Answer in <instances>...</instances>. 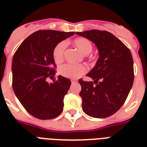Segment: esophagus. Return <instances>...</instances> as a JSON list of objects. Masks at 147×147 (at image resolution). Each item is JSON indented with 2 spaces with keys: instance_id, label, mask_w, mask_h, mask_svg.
<instances>
[{
  "instance_id": "34e87169",
  "label": "esophagus",
  "mask_w": 147,
  "mask_h": 147,
  "mask_svg": "<svg viewBox=\"0 0 147 147\" xmlns=\"http://www.w3.org/2000/svg\"><path fill=\"white\" fill-rule=\"evenodd\" d=\"M77 82V81H74V80H73V81H71V83H72V84H75V83H76Z\"/></svg>"
}]
</instances>
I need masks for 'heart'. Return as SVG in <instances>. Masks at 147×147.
Listing matches in <instances>:
<instances>
[{"instance_id": "b5f03b06", "label": "heart", "mask_w": 147, "mask_h": 147, "mask_svg": "<svg viewBox=\"0 0 147 147\" xmlns=\"http://www.w3.org/2000/svg\"><path fill=\"white\" fill-rule=\"evenodd\" d=\"M74 43L82 52L85 55L91 52L93 50V45L91 42L86 38H76L74 40ZM66 48V42H61L58 44L53 51V57L56 63H59L63 59L65 50ZM87 71V67L83 64L75 65L71 63H67L59 67V74L62 76L70 79H77L82 75L85 74Z\"/></svg>"}]
</instances>
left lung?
I'll return each mask as SVG.
<instances>
[{
	"mask_svg": "<svg viewBox=\"0 0 147 147\" xmlns=\"http://www.w3.org/2000/svg\"><path fill=\"white\" fill-rule=\"evenodd\" d=\"M76 34L93 42L99 56L96 65L87 74L94 81L79 80L82 86L80 96L82 98V110L93 118L109 117L124 105L133 84V59L130 51L107 31L93 29Z\"/></svg>",
	"mask_w": 147,
	"mask_h": 147,
	"instance_id": "1",
	"label": "left lung"
}]
</instances>
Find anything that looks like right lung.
<instances>
[{"label": "right lung", "instance_id": "add662e5", "mask_svg": "<svg viewBox=\"0 0 147 147\" xmlns=\"http://www.w3.org/2000/svg\"><path fill=\"white\" fill-rule=\"evenodd\" d=\"M54 30H39L28 36L13 56L12 87L23 107L34 117L46 120L57 117L63 110V99L71 82L56 74L53 51L59 42L74 34Z\"/></svg>", "mask_w": 147, "mask_h": 147}]
</instances>
